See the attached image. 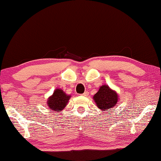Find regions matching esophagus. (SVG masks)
<instances>
[{
	"mask_svg": "<svg viewBox=\"0 0 161 161\" xmlns=\"http://www.w3.org/2000/svg\"><path fill=\"white\" fill-rule=\"evenodd\" d=\"M82 96H88V92H84V93L82 94Z\"/></svg>",
	"mask_w": 161,
	"mask_h": 161,
	"instance_id": "obj_1",
	"label": "esophagus"
}]
</instances>
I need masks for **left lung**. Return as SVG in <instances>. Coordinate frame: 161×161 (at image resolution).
Wrapping results in <instances>:
<instances>
[{
  "label": "left lung",
  "mask_w": 161,
  "mask_h": 161,
  "mask_svg": "<svg viewBox=\"0 0 161 161\" xmlns=\"http://www.w3.org/2000/svg\"><path fill=\"white\" fill-rule=\"evenodd\" d=\"M118 96L116 92L111 90L108 85H103L99 88V90L96 93L93 99L96 105L101 110H110L111 108L114 107L117 102Z\"/></svg>",
  "instance_id": "8db88e82"
}]
</instances>
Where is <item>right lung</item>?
Here are the masks:
<instances>
[{"label": "right lung", "mask_w": 161, "mask_h": 161, "mask_svg": "<svg viewBox=\"0 0 161 161\" xmlns=\"http://www.w3.org/2000/svg\"><path fill=\"white\" fill-rule=\"evenodd\" d=\"M70 98L69 96H67L62 90L57 89L55 90L53 96L49 97L47 103L50 109L53 112H60L67 105L68 101Z\"/></svg>", "instance_id": "right-lung-1"}]
</instances>
